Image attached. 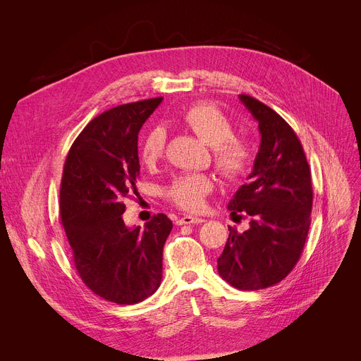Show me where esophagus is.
I'll use <instances>...</instances> for the list:
<instances>
[{"label": "esophagus", "instance_id": "obj_1", "mask_svg": "<svg viewBox=\"0 0 361 361\" xmlns=\"http://www.w3.org/2000/svg\"><path fill=\"white\" fill-rule=\"evenodd\" d=\"M201 223H204L202 219L192 217V216H188V214H185V216H183L181 219H177V220H176V224H177V226H183V224H201Z\"/></svg>", "mask_w": 361, "mask_h": 361}]
</instances>
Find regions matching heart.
I'll list each match as a JSON object with an SVG mask.
<instances>
[{"label": "heart", "mask_w": 361, "mask_h": 361, "mask_svg": "<svg viewBox=\"0 0 361 361\" xmlns=\"http://www.w3.org/2000/svg\"><path fill=\"white\" fill-rule=\"evenodd\" d=\"M184 121L205 144L214 148L216 169L228 180H238L248 174L254 163L250 142L234 137L231 121L214 106L197 104L191 107ZM167 133L164 127H154L140 144V157L145 166H154L164 154ZM213 190V181L204 174H184L176 177L166 188V195L181 209L198 210L204 198Z\"/></svg>", "instance_id": "heart-1"}]
</instances>
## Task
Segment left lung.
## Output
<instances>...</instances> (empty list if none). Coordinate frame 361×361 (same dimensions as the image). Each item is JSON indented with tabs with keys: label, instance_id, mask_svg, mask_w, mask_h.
<instances>
[{
	"label": "left lung",
	"instance_id": "left-lung-1",
	"mask_svg": "<svg viewBox=\"0 0 361 361\" xmlns=\"http://www.w3.org/2000/svg\"><path fill=\"white\" fill-rule=\"evenodd\" d=\"M238 98L259 123L262 140L247 184L228 202L231 214L250 216V228L228 227L217 270L233 287L250 291L280 283L297 264L310 228L313 187L293 128L259 99Z\"/></svg>",
	"mask_w": 361,
	"mask_h": 361
}]
</instances>
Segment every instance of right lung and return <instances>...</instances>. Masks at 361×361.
I'll return each instance as SVG.
<instances>
[{"label": "right lung", "mask_w": 361, "mask_h": 361, "mask_svg": "<svg viewBox=\"0 0 361 361\" xmlns=\"http://www.w3.org/2000/svg\"><path fill=\"white\" fill-rule=\"evenodd\" d=\"M161 101L130 102L95 117L64 164L60 210L74 266L91 291L117 304L145 300L163 279L171 220L157 214L144 228L123 220L124 200L140 176L138 133Z\"/></svg>", "instance_id": "obj_1"}]
</instances>
